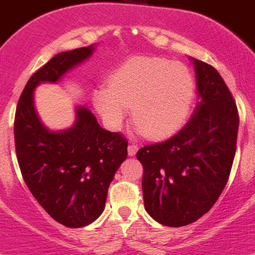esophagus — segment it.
Segmentation results:
<instances>
[{"instance_id":"1","label":"esophagus","mask_w":255,"mask_h":255,"mask_svg":"<svg viewBox=\"0 0 255 255\" xmlns=\"http://www.w3.org/2000/svg\"><path fill=\"white\" fill-rule=\"evenodd\" d=\"M138 149H139V147L136 145V144H130L129 147H128V153H129L130 157H132V155L136 154Z\"/></svg>"}]
</instances>
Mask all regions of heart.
<instances>
[{
    "label": "heart",
    "mask_w": 255,
    "mask_h": 255,
    "mask_svg": "<svg viewBox=\"0 0 255 255\" xmlns=\"http://www.w3.org/2000/svg\"><path fill=\"white\" fill-rule=\"evenodd\" d=\"M194 98V80L184 65L157 57H134L98 87L92 100L111 130H119L132 107L138 131L153 139L173 134L184 124Z\"/></svg>",
    "instance_id": "heart-1"
}]
</instances>
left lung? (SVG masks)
Returning a JSON list of instances; mask_svg holds the SVG:
<instances>
[{
	"label": "left lung",
	"instance_id": "left-lung-1",
	"mask_svg": "<svg viewBox=\"0 0 255 255\" xmlns=\"http://www.w3.org/2000/svg\"><path fill=\"white\" fill-rule=\"evenodd\" d=\"M199 102L190 121L162 143L140 148L143 198L148 215L170 227L193 224L213 207L233 167L239 115L217 70L190 58Z\"/></svg>",
	"mask_w": 255,
	"mask_h": 255
}]
</instances>
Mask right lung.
<instances>
[{
  "mask_svg": "<svg viewBox=\"0 0 255 255\" xmlns=\"http://www.w3.org/2000/svg\"><path fill=\"white\" fill-rule=\"evenodd\" d=\"M96 46L61 52L26 83L15 114L13 134L22 179L40 207L58 224L83 227L102 215L108 186L128 157V141L102 129L89 108H75L71 128L52 131L34 106L40 83H57L93 55Z\"/></svg>",
  "mask_w": 255,
  "mask_h": 255,
  "instance_id": "obj_1",
  "label": "right lung"
}]
</instances>
